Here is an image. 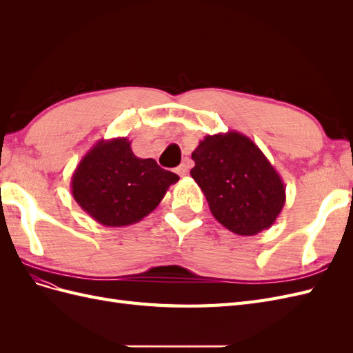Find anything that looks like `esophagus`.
I'll list each match as a JSON object with an SVG mask.
<instances>
[{
  "label": "esophagus",
  "mask_w": 353,
  "mask_h": 353,
  "mask_svg": "<svg viewBox=\"0 0 353 353\" xmlns=\"http://www.w3.org/2000/svg\"><path fill=\"white\" fill-rule=\"evenodd\" d=\"M188 163H181L178 168H176V174L179 176H185L188 174Z\"/></svg>",
  "instance_id": "1"
}]
</instances>
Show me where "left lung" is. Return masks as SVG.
<instances>
[{"instance_id": "8db88e82", "label": "left lung", "mask_w": 353, "mask_h": 353, "mask_svg": "<svg viewBox=\"0 0 353 353\" xmlns=\"http://www.w3.org/2000/svg\"><path fill=\"white\" fill-rule=\"evenodd\" d=\"M191 176L209 209L223 227L239 236L270 228L285 203L280 174L249 137L237 131L206 135L191 154Z\"/></svg>"}]
</instances>
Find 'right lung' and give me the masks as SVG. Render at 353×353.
<instances>
[{"instance_id": "obj_1", "label": "right lung", "mask_w": 353, "mask_h": 353, "mask_svg": "<svg viewBox=\"0 0 353 353\" xmlns=\"http://www.w3.org/2000/svg\"><path fill=\"white\" fill-rule=\"evenodd\" d=\"M179 176L137 157L126 137L100 140L72 175L73 199L104 227H126L152 213Z\"/></svg>"}]
</instances>
